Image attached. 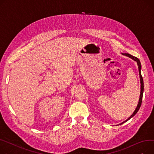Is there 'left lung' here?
<instances>
[{"instance_id":"8db88e82","label":"left lung","mask_w":154,"mask_h":154,"mask_svg":"<svg viewBox=\"0 0 154 154\" xmlns=\"http://www.w3.org/2000/svg\"><path fill=\"white\" fill-rule=\"evenodd\" d=\"M122 54H123V55H125V56H128V57L131 58L132 59H133V60L136 61V62H137V65H138V68H139V72L140 80V98H139V102H138L137 106V107H136L135 111H134V112H133L132 115L128 119H127L125 121L121 122V123L119 124V125H122V124L125 123V122H126L127 121L129 120L131 118H132L133 116H134L137 113V111H139V108H140V106H141L142 101V97H143V92H144V80H143V79H142V75H141V71H140V70H141V64H140L139 59L137 57L133 56H132V55H131V54H128V53H122Z\"/></svg>"}]
</instances>
